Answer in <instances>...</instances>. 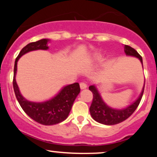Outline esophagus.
<instances>
[{
	"label": "esophagus",
	"instance_id": "obj_1",
	"mask_svg": "<svg viewBox=\"0 0 157 157\" xmlns=\"http://www.w3.org/2000/svg\"><path fill=\"white\" fill-rule=\"evenodd\" d=\"M80 86L81 89H85L87 88V84H86L85 82H82L80 83Z\"/></svg>",
	"mask_w": 157,
	"mask_h": 157
}]
</instances>
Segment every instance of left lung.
<instances>
[{"mask_svg": "<svg viewBox=\"0 0 157 157\" xmlns=\"http://www.w3.org/2000/svg\"><path fill=\"white\" fill-rule=\"evenodd\" d=\"M124 51H125V55L127 56H131V57H135L138 58L141 62L142 68H143L142 57L139 55L138 52L134 48L127 46V45H125L124 46ZM144 88H145V84L142 88L141 94L133 103H131L127 107L124 108V109H117L110 107L104 102L98 89L94 85L90 86L89 89L92 92L94 97L93 101L91 102V105L89 109L91 117L95 121L98 122L99 123L107 125H116V124L123 122L126 119L128 118L138 107L140 100L142 99V94H143Z\"/></svg>", "mask_w": 157, "mask_h": 157, "instance_id": "1", "label": "left lung"}]
</instances>
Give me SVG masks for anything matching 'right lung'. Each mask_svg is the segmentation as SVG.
I'll return each mask as SVG.
<instances>
[{"mask_svg": "<svg viewBox=\"0 0 157 157\" xmlns=\"http://www.w3.org/2000/svg\"><path fill=\"white\" fill-rule=\"evenodd\" d=\"M48 39H41L27 44L20 52L14 67L13 88L16 98L25 113L32 120L44 125H52L64 121L68 117L75 99L80 91L78 82L67 85L61 89L55 97L44 102H32L26 100L20 91L16 82L17 61L23 55L35 50L48 49Z\"/></svg>", "mask_w": 157, "mask_h": 157, "instance_id": "right-lung-1", "label": "right lung"}]
</instances>
